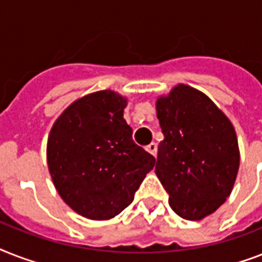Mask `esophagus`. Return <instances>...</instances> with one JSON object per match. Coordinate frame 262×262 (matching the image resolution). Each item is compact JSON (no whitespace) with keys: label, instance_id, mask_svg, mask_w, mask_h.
<instances>
[{"label":"esophagus","instance_id":"34e87169","mask_svg":"<svg viewBox=\"0 0 262 262\" xmlns=\"http://www.w3.org/2000/svg\"><path fill=\"white\" fill-rule=\"evenodd\" d=\"M151 155H154L156 158V154H158V144L156 143H151V144H148L147 148H145Z\"/></svg>","mask_w":262,"mask_h":262}]
</instances>
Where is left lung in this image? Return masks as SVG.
Masks as SVG:
<instances>
[{
    "mask_svg": "<svg viewBox=\"0 0 262 262\" xmlns=\"http://www.w3.org/2000/svg\"><path fill=\"white\" fill-rule=\"evenodd\" d=\"M156 114L164 140L155 172L168 204L183 219H204L227 200L235 183V129L207 95L185 84L156 100Z\"/></svg>",
    "mask_w": 262,
    "mask_h": 262,
    "instance_id": "1",
    "label": "left lung"
}]
</instances>
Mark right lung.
I'll return each mask as SVG.
<instances>
[{
    "label": "right lung",
    "mask_w": 262,
    "mask_h": 262,
    "mask_svg": "<svg viewBox=\"0 0 262 262\" xmlns=\"http://www.w3.org/2000/svg\"><path fill=\"white\" fill-rule=\"evenodd\" d=\"M126 99L98 91L59 115L47 140V164L61 199L79 215L108 220L129 207L155 158L135 144L123 119Z\"/></svg>",
    "instance_id": "obj_1"
}]
</instances>
